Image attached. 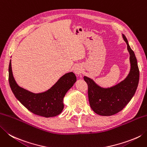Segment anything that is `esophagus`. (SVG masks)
<instances>
[{
    "mask_svg": "<svg viewBox=\"0 0 147 147\" xmlns=\"http://www.w3.org/2000/svg\"><path fill=\"white\" fill-rule=\"evenodd\" d=\"M74 72L77 75H80L82 73V68L80 65H76V67H74Z\"/></svg>",
    "mask_w": 147,
    "mask_h": 147,
    "instance_id": "obj_1",
    "label": "esophagus"
}]
</instances>
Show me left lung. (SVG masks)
Segmentation results:
<instances>
[{"label":"left lung","instance_id":"left-lung-1","mask_svg":"<svg viewBox=\"0 0 147 147\" xmlns=\"http://www.w3.org/2000/svg\"><path fill=\"white\" fill-rule=\"evenodd\" d=\"M130 53L131 71L127 77L117 85L104 88L96 85L92 80L84 76L88 85V96L91 108L102 116H111L119 113L127 105L138 85L140 71L134 51L129 45L127 39L123 35Z\"/></svg>","mask_w":147,"mask_h":147}]
</instances>
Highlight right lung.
Returning a JSON list of instances; mask_svg holds the SVG:
<instances>
[{
    "label": "right lung",
    "instance_id": "obj_1",
    "mask_svg": "<svg viewBox=\"0 0 147 147\" xmlns=\"http://www.w3.org/2000/svg\"><path fill=\"white\" fill-rule=\"evenodd\" d=\"M76 81L75 74L71 72L62 76L45 92L32 93L16 84L13 75L11 60L9 65V83L16 99L32 113L47 118L57 116L61 113L64 108L63 98Z\"/></svg>",
    "mask_w": 147,
    "mask_h": 147
}]
</instances>
